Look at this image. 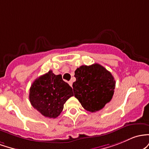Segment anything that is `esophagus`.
I'll return each mask as SVG.
<instances>
[{"label":"esophagus","mask_w":149,"mask_h":149,"mask_svg":"<svg viewBox=\"0 0 149 149\" xmlns=\"http://www.w3.org/2000/svg\"><path fill=\"white\" fill-rule=\"evenodd\" d=\"M68 84H69V85H70V86H72V81H68Z\"/></svg>","instance_id":"obj_1"}]
</instances>
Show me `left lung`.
Segmentation results:
<instances>
[{"label": "left lung", "instance_id": "8db88e82", "mask_svg": "<svg viewBox=\"0 0 149 149\" xmlns=\"http://www.w3.org/2000/svg\"><path fill=\"white\" fill-rule=\"evenodd\" d=\"M76 81L72 87L75 98L87 111L101 110L111 101L114 93L115 81L109 71L98 63L81 65L75 70Z\"/></svg>", "mask_w": 149, "mask_h": 149}]
</instances>
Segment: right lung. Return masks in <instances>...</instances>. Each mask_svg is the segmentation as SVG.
<instances>
[{
	"instance_id": "add662e5",
	"label": "right lung",
	"mask_w": 149,
	"mask_h": 149,
	"mask_svg": "<svg viewBox=\"0 0 149 149\" xmlns=\"http://www.w3.org/2000/svg\"><path fill=\"white\" fill-rule=\"evenodd\" d=\"M72 96V88L63 81L62 75H56L50 70L33 82L29 98L31 106L41 115L56 118L63 111L67 100Z\"/></svg>"
}]
</instances>
